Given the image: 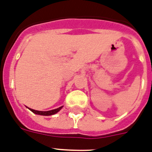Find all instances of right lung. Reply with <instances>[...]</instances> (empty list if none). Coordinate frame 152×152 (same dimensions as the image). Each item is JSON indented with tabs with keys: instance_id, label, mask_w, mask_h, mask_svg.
<instances>
[{
	"instance_id": "1",
	"label": "right lung",
	"mask_w": 152,
	"mask_h": 152,
	"mask_svg": "<svg viewBox=\"0 0 152 152\" xmlns=\"http://www.w3.org/2000/svg\"><path fill=\"white\" fill-rule=\"evenodd\" d=\"M61 108H62V106L57 108V109H55V110H50V111H38V110H32V109H29V108H28V109H29L32 113H34L36 114H38V115H42V116H50V115H53V114L59 112V111L61 110Z\"/></svg>"
}]
</instances>
